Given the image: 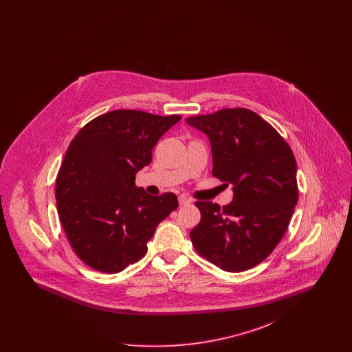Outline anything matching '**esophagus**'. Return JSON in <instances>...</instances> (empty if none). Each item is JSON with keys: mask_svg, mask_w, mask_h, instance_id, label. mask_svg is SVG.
Returning <instances> with one entry per match:
<instances>
[{"mask_svg": "<svg viewBox=\"0 0 352 352\" xmlns=\"http://www.w3.org/2000/svg\"><path fill=\"white\" fill-rule=\"evenodd\" d=\"M178 201H179V204H181V206H187V204H190V203H191V201H190L188 198H186V197H179V198H178Z\"/></svg>", "mask_w": 352, "mask_h": 352, "instance_id": "obj_1", "label": "esophagus"}]
</instances>
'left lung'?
Masks as SVG:
<instances>
[{
  "label": "left lung",
  "instance_id": "obj_1",
  "mask_svg": "<svg viewBox=\"0 0 352 352\" xmlns=\"http://www.w3.org/2000/svg\"><path fill=\"white\" fill-rule=\"evenodd\" d=\"M186 122L208 137L212 175L234 186L227 206L195 203L201 218L190 232L192 245L226 272L253 268L281 241L298 201L294 154L270 124L245 108Z\"/></svg>",
  "mask_w": 352,
  "mask_h": 352
}]
</instances>
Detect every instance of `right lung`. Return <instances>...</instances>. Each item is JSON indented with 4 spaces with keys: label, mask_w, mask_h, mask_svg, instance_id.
Returning <instances> with one entry per match:
<instances>
[{
    "label": "right lung",
    "mask_w": 352,
    "mask_h": 352,
    "mask_svg": "<svg viewBox=\"0 0 352 352\" xmlns=\"http://www.w3.org/2000/svg\"><path fill=\"white\" fill-rule=\"evenodd\" d=\"M181 118L118 109L89 121L71 141L55 198L68 241L88 267L118 273L134 264L157 226L177 210L175 194L153 197L134 179Z\"/></svg>",
    "instance_id": "right-lung-1"
}]
</instances>
